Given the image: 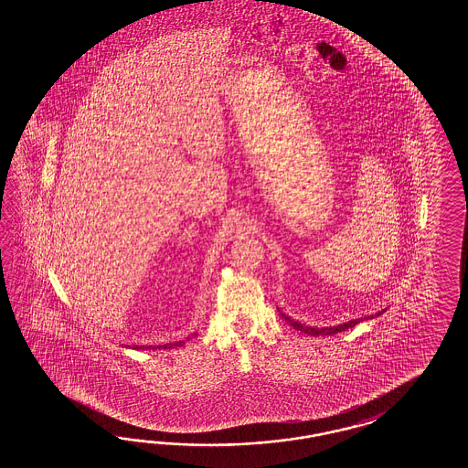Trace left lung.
Wrapping results in <instances>:
<instances>
[{
	"label": "left lung",
	"instance_id": "left-lung-1",
	"mask_svg": "<svg viewBox=\"0 0 468 468\" xmlns=\"http://www.w3.org/2000/svg\"><path fill=\"white\" fill-rule=\"evenodd\" d=\"M385 311H387V309L378 311V313H377V316H379V314H381V313H385ZM279 314H281V318L286 319L292 328L298 329V331H303V333H306L309 336H326V335L333 336V335H336V333H341V331H346V329L356 326L359 321H363V319H353V321H348V323H343V324H338V326H329V328H313V326H304V324H301L298 321L289 318L286 314H282L281 311H279ZM368 318L371 319L373 316H368Z\"/></svg>",
	"mask_w": 468,
	"mask_h": 468
}]
</instances>
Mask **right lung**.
<instances>
[{"mask_svg": "<svg viewBox=\"0 0 468 468\" xmlns=\"http://www.w3.org/2000/svg\"><path fill=\"white\" fill-rule=\"evenodd\" d=\"M182 345H184V341H177V343H167V345H160V346H155V348H154V346H147V348H145V346H137V345H135V346H133V349H157V348H164V349H167V348H174V346H182Z\"/></svg>", "mask_w": 468, "mask_h": 468, "instance_id": "add662e5", "label": "right lung"}]
</instances>
